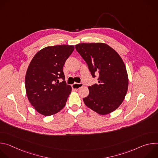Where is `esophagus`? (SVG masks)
Returning a JSON list of instances; mask_svg holds the SVG:
<instances>
[{"instance_id": "34e87169", "label": "esophagus", "mask_w": 158, "mask_h": 158, "mask_svg": "<svg viewBox=\"0 0 158 158\" xmlns=\"http://www.w3.org/2000/svg\"><path fill=\"white\" fill-rule=\"evenodd\" d=\"M83 85L84 84L82 83H74V84L72 85V87L73 89L76 90V91H77L79 89L83 86Z\"/></svg>"}]
</instances>
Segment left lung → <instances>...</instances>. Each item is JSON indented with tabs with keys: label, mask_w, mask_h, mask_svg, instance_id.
<instances>
[{
	"label": "left lung",
	"mask_w": 158,
	"mask_h": 158,
	"mask_svg": "<svg viewBox=\"0 0 158 158\" xmlns=\"http://www.w3.org/2000/svg\"><path fill=\"white\" fill-rule=\"evenodd\" d=\"M75 48L93 77L99 73V83L88 87L89 93L83 98L84 104L101 115L113 112L123 102L128 89L127 73L122 58L105 43H81Z\"/></svg>",
	"instance_id": "obj_1"
}]
</instances>
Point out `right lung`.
Returning <instances> with one entry per match:
<instances>
[{
	"label": "right lung",
	"mask_w": 158,
	"mask_h": 158,
	"mask_svg": "<svg viewBox=\"0 0 158 158\" xmlns=\"http://www.w3.org/2000/svg\"><path fill=\"white\" fill-rule=\"evenodd\" d=\"M74 46L57 45L38 51L27 68L25 85L28 100L39 113L49 116L62 109L72 88L65 81L63 66Z\"/></svg>",
	"instance_id": "right-lung-1"
}]
</instances>
